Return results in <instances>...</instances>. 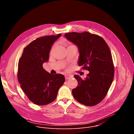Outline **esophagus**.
Wrapping results in <instances>:
<instances>
[{
  "mask_svg": "<svg viewBox=\"0 0 134 134\" xmlns=\"http://www.w3.org/2000/svg\"><path fill=\"white\" fill-rule=\"evenodd\" d=\"M65 79H66V80H69V79H70L72 78V76H71V75H65Z\"/></svg>",
  "mask_w": 134,
  "mask_h": 134,
  "instance_id": "esophagus-1",
  "label": "esophagus"
}]
</instances>
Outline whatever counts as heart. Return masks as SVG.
<instances>
[{
    "instance_id": "heart-1",
    "label": "heart",
    "mask_w": 134,
    "mask_h": 134,
    "mask_svg": "<svg viewBox=\"0 0 134 134\" xmlns=\"http://www.w3.org/2000/svg\"><path fill=\"white\" fill-rule=\"evenodd\" d=\"M52 50H53V48H52V50H51V51H52Z\"/></svg>"
}]
</instances>
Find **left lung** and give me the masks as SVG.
I'll return each instance as SVG.
<instances>
[{
    "instance_id": "left-lung-1",
    "label": "left lung",
    "mask_w": 134,
    "mask_h": 134,
    "mask_svg": "<svg viewBox=\"0 0 134 134\" xmlns=\"http://www.w3.org/2000/svg\"><path fill=\"white\" fill-rule=\"evenodd\" d=\"M65 36L78 47L79 65L89 71L84 80L74 75L78 85L72 90L73 97L85 105H97L106 96L114 77L110 49L101 36L88 32L67 33Z\"/></svg>"
}]
</instances>
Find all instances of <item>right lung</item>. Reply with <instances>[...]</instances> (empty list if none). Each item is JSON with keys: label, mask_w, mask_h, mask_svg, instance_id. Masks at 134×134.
I'll return each instance as SVG.
<instances>
[{"label": "right lung", "mask_w": 134, "mask_h": 134, "mask_svg": "<svg viewBox=\"0 0 134 134\" xmlns=\"http://www.w3.org/2000/svg\"><path fill=\"white\" fill-rule=\"evenodd\" d=\"M62 35L38 37L24 49L18 64L17 79L28 99L38 105L54 101L59 88L65 81L62 74H50L43 68L49 59L53 42Z\"/></svg>", "instance_id": "add662e5"}]
</instances>
